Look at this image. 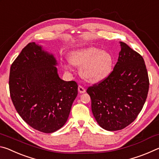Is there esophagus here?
I'll list each match as a JSON object with an SVG mask.
<instances>
[{
    "label": "esophagus",
    "instance_id": "obj_1",
    "mask_svg": "<svg viewBox=\"0 0 159 159\" xmlns=\"http://www.w3.org/2000/svg\"><path fill=\"white\" fill-rule=\"evenodd\" d=\"M78 90H79V92L80 93H85V89L83 87V86H80L79 85V88H78Z\"/></svg>",
    "mask_w": 159,
    "mask_h": 159
}]
</instances>
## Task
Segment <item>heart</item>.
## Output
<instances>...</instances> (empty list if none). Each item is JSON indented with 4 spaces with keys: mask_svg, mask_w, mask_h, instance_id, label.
I'll use <instances>...</instances> for the list:
<instances>
[{
    "mask_svg": "<svg viewBox=\"0 0 159 159\" xmlns=\"http://www.w3.org/2000/svg\"><path fill=\"white\" fill-rule=\"evenodd\" d=\"M71 62L80 66V73L83 78L90 82H101L108 77L112 71V55L107 51L95 46L78 48L69 53ZM64 69L70 70L69 62H62Z\"/></svg>",
    "mask_w": 159,
    "mask_h": 159,
    "instance_id": "obj_1",
    "label": "heart"
}]
</instances>
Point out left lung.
<instances>
[{"label": "left lung", "mask_w": 159, "mask_h": 159, "mask_svg": "<svg viewBox=\"0 0 159 159\" xmlns=\"http://www.w3.org/2000/svg\"><path fill=\"white\" fill-rule=\"evenodd\" d=\"M112 72L99 84L89 87L94 117L109 131L127 127L138 116L146 101L149 81L143 57L123 42Z\"/></svg>", "instance_id": "8db88e82"}]
</instances>
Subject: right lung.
Listing matches in <instances>:
<instances>
[{"mask_svg": "<svg viewBox=\"0 0 159 159\" xmlns=\"http://www.w3.org/2000/svg\"><path fill=\"white\" fill-rule=\"evenodd\" d=\"M57 65L52 54L34 42L10 67V93L15 109L28 125L45 133L65 124L78 95L77 83L61 79Z\"/></svg>", "mask_w": 159, "mask_h": 159, "instance_id": "obj_1", "label": "right lung"}]
</instances>
